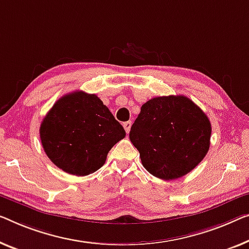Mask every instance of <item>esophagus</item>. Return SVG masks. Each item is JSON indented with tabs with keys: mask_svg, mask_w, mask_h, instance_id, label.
Segmentation results:
<instances>
[{
	"mask_svg": "<svg viewBox=\"0 0 249 249\" xmlns=\"http://www.w3.org/2000/svg\"><path fill=\"white\" fill-rule=\"evenodd\" d=\"M123 126H124V128H125V131H126V133H129V129H131V126H132V122H125V123L123 124Z\"/></svg>",
	"mask_w": 249,
	"mask_h": 249,
	"instance_id": "esophagus-1",
	"label": "esophagus"
}]
</instances>
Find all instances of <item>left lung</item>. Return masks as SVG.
<instances>
[{
  "mask_svg": "<svg viewBox=\"0 0 249 249\" xmlns=\"http://www.w3.org/2000/svg\"><path fill=\"white\" fill-rule=\"evenodd\" d=\"M210 136L209 118L182 95L147 101L129 132L144 168L162 180L192 171L208 153Z\"/></svg>",
  "mask_w": 249,
  "mask_h": 249,
  "instance_id": "8db88e82",
  "label": "left lung"
}]
</instances>
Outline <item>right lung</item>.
Wrapping results in <instances>:
<instances>
[{"label":"right lung","mask_w":249,"mask_h":249,"mask_svg":"<svg viewBox=\"0 0 249 249\" xmlns=\"http://www.w3.org/2000/svg\"><path fill=\"white\" fill-rule=\"evenodd\" d=\"M125 129L95 94L73 91L55 102L40 126V139L54 165L84 177L101 169Z\"/></svg>","instance_id":"right-lung-1"}]
</instances>
